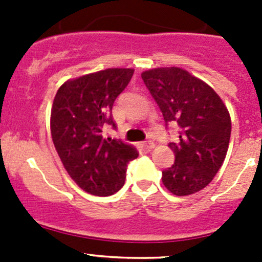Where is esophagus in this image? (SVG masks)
I'll list each match as a JSON object with an SVG mask.
<instances>
[{
	"label": "esophagus",
	"instance_id": "34e87169",
	"mask_svg": "<svg viewBox=\"0 0 262 262\" xmlns=\"http://www.w3.org/2000/svg\"><path fill=\"white\" fill-rule=\"evenodd\" d=\"M141 147L144 148V149H152L155 147V143L152 141H146V142H142Z\"/></svg>",
	"mask_w": 262,
	"mask_h": 262
}]
</instances>
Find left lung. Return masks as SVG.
<instances>
[{
	"mask_svg": "<svg viewBox=\"0 0 262 262\" xmlns=\"http://www.w3.org/2000/svg\"><path fill=\"white\" fill-rule=\"evenodd\" d=\"M142 80L162 112L166 128L179 125V139L168 147L175 162L162 171V182L178 196L195 194L221 168L231 138V116L209 84L178 67L155 68Z\"/></svg>",
	"mask_w": 262,
	"mask_h": 262,
	"instance_id": "obj_1",
	"label": "left lung"
}]
</instances>
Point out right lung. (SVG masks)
<instances>
[{
    "label": "right lung",
    "instance_id": "add662e5",
    "mask_svg": "<svg viewBox=\"0 0 262 262\" xmlns=\"http://www.w3.org/2000/svg\"><path fill=\"white\" fill-rule=\"evenodd\" d=\"M132 68H109L62 84L50 114L53 143L68 175L97 196L123 187L128 163L138 157L130 144L106 138L102 129L116 128L112 110L133 76Z\"/></svg>",
    "mask_w": 262,
    "mask_h": 262
}]
</instances>
